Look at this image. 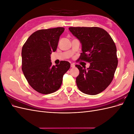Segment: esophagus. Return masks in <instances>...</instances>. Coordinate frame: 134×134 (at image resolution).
<instances>
[{
    "mask_svg": "<svg viewBox=\"0 0 134 134\" xmlns=\"http://www.w3.org/2000/svg\"><path fill=\"white\" fill-rule=\"evenodd\" d=\"M70 66H71V68H73L75 67V65H74V64H71V65Z\"/></svg>",
    "mask_w": 134,
    "mask_h": 134,
    "instance_id": "obj_1",
    "label": "esophagus"
}]
</instances>
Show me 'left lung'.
Wrapping results in <instances>:
<instances>
[{
  "mask_svg": "<svg viewBox=\"0 0 134 134\" xmlns=\"http://www.w3.org/2000/svg\"><path fill=\"white\" fill-rule=\"evenodd\" d=\"M69 29L82 44L78 61L90 63L87 69L75 65L79 70L77 86L85 94L96 95L106 90L114 77L118 65L116 44L103 28L71 27Z\"/></svg>",
  "mask_w": 134,
  "mask_h": 134,
  "instance_id": "1",
  "label": "left lung"
}]
</instances>
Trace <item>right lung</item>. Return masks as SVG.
I'll return each mask as SVG.
<instances>
[{
    "mask_svg": "<svg viewBox=\"0 0 134 134\" xmlns=\"http://www.w3.org/2000/svg\"><path fill=\"white\" fill-rule=\"evenodd\" d=\"M63 27L40 30L32 34L22 49V70L30 86L38 93L50 94L62 86L70 64L61 61L52 66L50 55L56 50Z\"/></svg>",
    "mask_w": 134,
    "mask_h": 134,
    "instance_id": "add662e5",
    "label": "right lung"
}]
</instances>
